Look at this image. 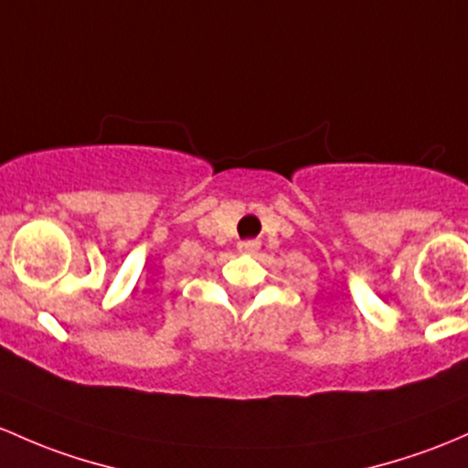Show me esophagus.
Masks as SVG:
<instances>
[{"label":"esophagus","instance_id":"34e87169","mask_svg":"<svg viewBox=\"0 0 468 468\" xmlns=\"http://www.w3.org/2000/svg\"><path fill=\"white\" fill-rule=\"evenodd\" d=\"M239 250H240V252H243V254H252V252H256V250H259V240H254V239L240 240Z\"/></svg>","mask_w":468,"mask_h":468}]
</instances>
